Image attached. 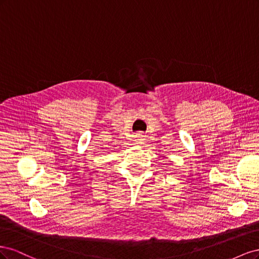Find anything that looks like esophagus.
<instances>
[{"label": "esophagus", "mask_w": 259, "mask_h": 259, "mask_svg": "<svg viewBox=\"0 0 259 259\" xmlns=\"http://www.w3.org/2000/svg\"><path fill=\"white\" fill-rule=\"evenodd\" d=\"M144 134L143 133H140V132H138L137 134H136V136H135V142H136V144H142L143 142H144Z\"/></svg>", "instance_id": "34e87169"}]
</instances>
